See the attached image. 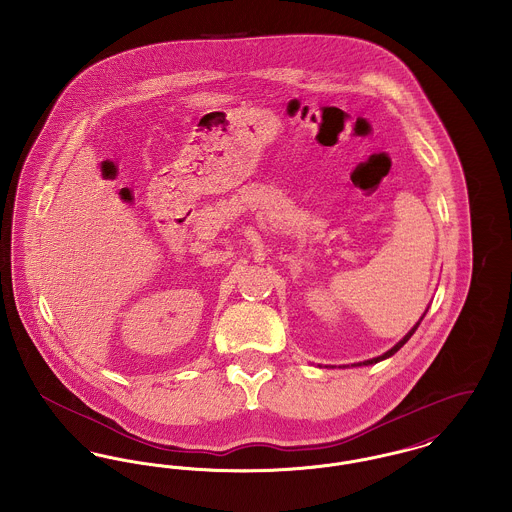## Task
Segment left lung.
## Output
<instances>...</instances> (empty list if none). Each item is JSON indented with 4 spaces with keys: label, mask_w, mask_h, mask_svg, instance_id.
Here are the masks:
<instances>
[{
    "label": "left lung",
    "mask_w": 512,
    "mask_h": 512,
    "mask_svg": "<svg viewBox=\"0 0 512 512\" xmlns=\"http://www.w3.org/2000/svg\"><path fill=\"white\" fill-rule=\"evenodd\" d=\"M423 317H425V313H423ZM423 317H421V319H423ZM421 319L418 321V323H416V327H414L412 331L408 332V334H406V336H404V338H402L398 344H394V346H392L389 352H385L383 356H377V358H373V360H365L360 361V363H352V367H361V365H373V363H377V361L387 360V358L394 356V354H396V352H398V350H400V348H402V346H404V344L410 340V336L416 332V329L420 327ZM319 367H323V365H319ZM325 367H331V365H325ZM332 367H334V365H332ZM338 367H350V365H338Z\"/></svg>",
    "instance_id": "left-lung-1"
}]
</instances>
